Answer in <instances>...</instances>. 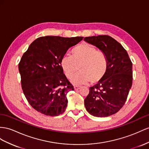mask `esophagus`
Instances as JSON below:
<instances>
[{
	"label": "esophagus",
	"instance_id": "1",
	"mask_svg": "<svg viewBox=\"0 0 149 149\" xmlns=\"http://www.w3.org/2000/svg\"><path fill=\"white\" fill-rule=\"evenodd\" d=\"M81 86H74V89L75 90H78V89H79L80 88H81Z\"/></svg>",
	"mask_w": 149,
	"mask_h": 149
}]
</instances>
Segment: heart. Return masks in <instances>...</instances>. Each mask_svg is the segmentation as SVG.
<instances>
[{"label":"heart","instance_id":"obj_1","mask_svg":"<svg viewBox=\"0 0 149 149\" xmlns=\"http://www.w3.org/2000/svg\"><path fill=\"white\" fill-rule=\"evenodd\" d=\"M108 65L104 53L86 43L74 48L72 51V56L64 55L60 60V66L68 79H71L78 69L80 70L72 81L74 84L89 81L93 84L100 82L107 72Z\"/></svg>","mask_w":149,"mask_h":149}]
</instances>
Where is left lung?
I'll list each match as a JSON object with an SVG mask.
<instances>
[{"label": "left lung", "instance_id": "left-lung-1", "mask_svg": "<svg viewBox=\"0 0 149 149\" xmlns=\"http://www.w3.org/2000/svg\"><path fill=\"white\" fill-rule=\"evenodd\" d=\"M84 40L101 49L108 63L104 77L89 88L84 100L86 110L96 117L111 116L120 111L127 99L132 85V62L126 49L111 36H89Z\"/></svg>", "mask_w": 149, "mask_h": 149}]
</instances>
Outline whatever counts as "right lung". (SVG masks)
<instances>
[{
    "mask_svg": "<svg viewBox=\"0 0 149 149\" xmlns=\"http://www.w3.org/2000/svg\"><path fill=\"white\" fill-rule=\"evenodd\" d=\"M83 37L47 36L29 45L19 63L22 91L29 104L45 115L62 114L67 106V93L74 86L60 66L67 49Z\"/></svg>",
    "mask_w": 149,
    "mask_h": 149,
    "instance_id": "1",
    "label": "right lung"
}]
</instances>
